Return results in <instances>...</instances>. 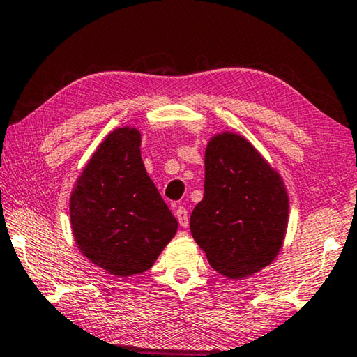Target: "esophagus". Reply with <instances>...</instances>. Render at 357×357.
Returning a JSON list of instances; mask_svg holds the SVG:
<instances>
[{"label":"esophagus","instance_id":"1","mask_svg":"<svg viewBox=\"0 0 357 357\" xmlns=\"http://www.w3.org/2000/svg\"><path fill=\"white\" fill-rule=\"evenodd\" d=\"M176 219L181 227H188L189 225V214H188V209H185L184 206H179L176 209Z\"/></svg>","mask_w":357,"mask_h":357}]
</instances>
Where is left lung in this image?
Wrapping results in <instances>:
<instances>
[{
    "label": "left lung",
    "mask_w": 357,
    "mask_h": 357,
    "mask_svg": "<svg viewBox=\"0 0 357 357\" xmlns=\"http://www.w3.org/2000/svg\"><path fill=\"white\" fill-rule=\"evenodd\" d=\"M289 200L278 173L251 143L234 133L209 141L205 194L190 214V231L220 275L245 278L280 252Z\"/></svg>",
    "instance_id": "8db88e82"
}]
</instances>
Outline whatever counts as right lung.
Returning a JSON list of instances; mask_svg holds the SVG:
<instances>
[{
  "mask_svg": "<svg viewBox=\"0 0 357 357\" xmlns=\"http://www.w3.org/2000/svg\"><path fill=\"white\" fill-rule=\"evenodd\" d=\"M137 128L107 135L79 176L70 200L79 250L114 276L143 273L178 230L141 160Z\"/></svg>",
  "mask_w": 357,
  "mask_h": 357,
  "instance_id": "right-lung-1",
  "label": "right lung"
}]
</instances>
